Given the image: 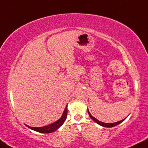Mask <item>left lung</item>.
Listing matches in <instances>:
<instances>
[{
  "label": "left lung",
  "mask_w": 148,
  "mask_h": 148,
  "mask_svg": "<svg viewBox=\"0 0 148 148\" xmlns=\"http://www.w3.org/2000/svg\"><path fill=\"white\" fill-rule=\"evenodd\" d=\"M88 114L89 116H90V117L92 119V120H93L94 121H95L97 124H99L100 125H101V126H103V127H114V126H116V125H117L119 124V123H121V122H123L125 119H123L121 120V121H117V122H115V123H103V122H101L99 121V120H97V119H95L94 117V116H92V115L90 114V112H89V110H88Z\"/></svg>",
  "instance_id": "obj_1"
}]
</instances>
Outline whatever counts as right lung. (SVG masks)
<instances>
[{
  "label": "right lung",
  "instance_id": "right-lung-1",
  "mask_svg": "<svg viewBox=\"0 0 148 148\" xmlns=\"http://www.w3.org/2000/svg\"><path fill=\"white\" fill-rule=\"evenodd\" d=\"M67 116V105L66 106L64 110V112L62 115L61 118L59 119L58 121H56L54 123H51V124H49L48 125H46V126L44 127H30L29 125H26L27 127H29L30 129H32L33 130H35L36 132H40V133H51L54 132V131L57 130L59 127L61 126L64 123L66 119Z\"/></svg>",
  "mask_w": 148,
  "mask_h": 148
}]
</instances>
